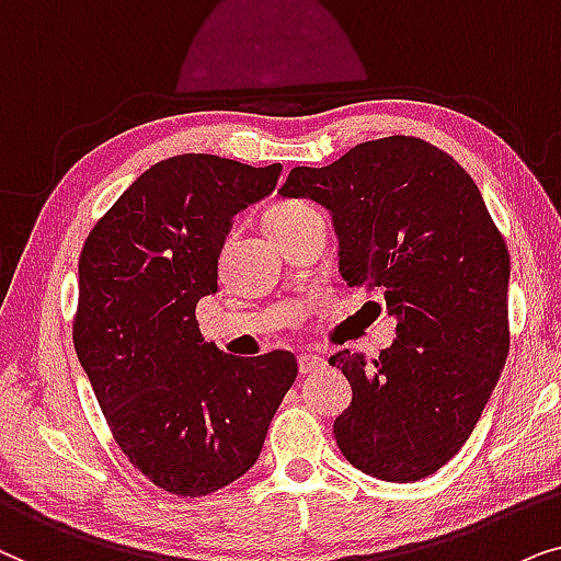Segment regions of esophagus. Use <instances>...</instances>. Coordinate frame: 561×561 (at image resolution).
I'll return each instance as SVG.
<instances>
[{"mask_svg":"<svg viewBox=\"0 0 561 561\" xmlns=\"http://www.w3.org/2000/svg\"><path fill=\"white\" fill-rule=\"evenodd\" d=\"M297 367H300V375H312V371L323 369V358L316 354H302L297 356Z\"/></svg>","mask_w":561,"mask_h":561,"instance_id":"1","label":"esophagus"}]
</instances>
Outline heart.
<instances>
[{"label": "heart", "mask_w": 561, "mask_h": 561, "mask_svg": "<svg viewBox=\"0 0 561 561\" xmlns=\"http://www.w3.org/2000/svg\"><path fill=\"white\" fill-rule=\"evenodd\" d=\"M310 213H316V210L302 203H279V205L268 207L264 215L266 236L274 241V238H279L282 233H287V230H293L302 218H308Z\"/></svg>", "instance_id": "obj_1"}]
</instances>
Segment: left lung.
Here are the masks:
<instances>
[{"label":"left lung","instance_id":"8db88e82","mask_svg":"<svg viewBox=\"0 0 561 561\" xmlns=\"http://www.w3.org/2000/svg\"><path fill=\"white\" fill-rule=\"evenodd\" d=\"M282 197L333 218L348 287L379 289L398 339L375 362L331 356L351 385L335 444L364 474L417 482L474 431L505 367L511 256L472 176L421 138L367 140L295 167Z\"/></svg>","mask_w":561,"mask_h":561}]
</instances>
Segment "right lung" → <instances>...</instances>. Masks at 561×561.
<instances>
[{
  "instance_id": "obj_1",
  "label": "right lung",
  "mask_w": 561,
  "mask_h": 561,
  "mask_svg": "<svg viewBox=\"0 0 561 561\" xmlns=\"http://www.w3.org/2000/svg\"><path fill=\"white\" fill-rule=\"evenodd\" d=\"M279 174L282 163L171 156L119 194L81 249L79 364L119 449L171 495H210L249 472L297 377L289 351L228 356L194 318L218 293L233 218Z\"/></svg>"
}]
</instances>
